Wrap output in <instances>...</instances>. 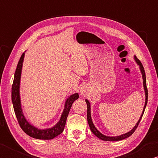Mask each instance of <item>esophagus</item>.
Wrapping results in <instances>:
<instances>
[{"label": "esophagus", "instance_id": "1", "mask_svg": "<svg viewBox=\"0 0 158 158\" xmlns=\"http://www.w3.org/2000/svg\"><path fill=\"white\" fill-rule=\"evenodd\" d=\"M88 89L86 88V87L85 86H83L81 88V90H80V93H81V96L83 97H85L88 94Z\"/></svg>", "mask_w": 158, "mask_h": 158}]
</instances>
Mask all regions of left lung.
Instances as JSON below:
<instances>
[{
  "mask_svg": "<svg viewBox=\"0 0 158 158\" xmlns=\"http://www.w3.org/2000/svg\"><path fill=\"white\" fill-rule=\"evenodd\" d=\"M134 59H135V61L137 64V65H138L139 66L140 71H141L142 74L143 85H144L146 99H145L144 106V108H143V111L142 113V115H141V117H140V118L138 120V122H137L136 125L135 126L134 128L132 129L131 131H129V132H128V133H125V134L121 135H119V136H115V137L106 136V135H103L102 133H100V132L95 128V127H94V125L93 124V121H92L91 114H90V102H89L88 99H85V102H86V104H87V119H88L89 127H90L91 131L93 132L94 135H96L97 137H99L100 139L104 140V141H112V142H113V141H119V140H122L124 139L127 138V137H128L129 136H131V135L134 133L135 131L136 130V128H137V127H138V125H139V122H140V120H141L142 117L143 116V114H144V112L145 110L146 106H147V101H148V90H147V80H146V74H145L144 68V67H143L141 61H140L137 58L136 56H134Z\"/></svg>",
  "mask_w": 158,
  "mask_h": 158,
  "instance_id": "left-lung-1",
  "label": "left lung"
}]
</instances>
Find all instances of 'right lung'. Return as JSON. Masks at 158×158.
I'll list each match as a JSON object with an SVG mask.
<instances>
[{
	"instance_id": "add662e5",
	"label": "right lung",
	"mask_w": 158,
	"mask_h": 158,
	"mask_svg": "<svg viewBox=\"0 0 158 158\" xmlns=\"http://www.w3.org/2000/svg\"><path fill=\"white\" fill-rule=\"evenodd\" d=\"M25 56V52L23 53L17 65L14 73V78L11 87V101H12L14 113L16 116L20 127L28 135L39 139H52L61 134L65 127L68 114L73 102L79 98L78 93L72 94L65 102L64 110L63 111L59 122L53 127L46 129H39L28 122L23 114L21 108V98H20V81H21V70Z\"/></svg>"
}]
</instances>
